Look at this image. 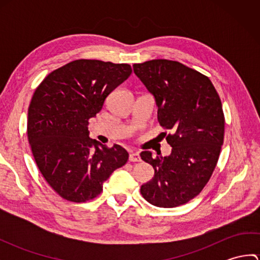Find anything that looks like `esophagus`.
I'll use <instances>...</instances> for the list:
<instances>
[{
    "label": "esophagus",
    "mask_w": 260,
    "mask_h": 260,
    "mask_svg": "<svg viewBox=\"0 0 260 260\" xmlns=\"http://www.w3.org/2000/svg\"><path fill=\"white\" fill-rule=\"evenodd\" d=\"M128 159L131 162H140L141 161V156L139 152H131Z\"/></svg>",
    "instance_id": "34e87169"
}]
</instances>
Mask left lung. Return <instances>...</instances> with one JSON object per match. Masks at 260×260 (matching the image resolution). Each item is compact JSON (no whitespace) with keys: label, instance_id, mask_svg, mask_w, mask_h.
Instances as JSON below:
<instances>
[{"label":"left lung","instance_id":"8db88e82","mask_svg":"<svg viewBox=\"0 0 260 260\" xmlns=\"http://www.w3.org/2000/svg\"><path fill=\"white\" fill-rule=\"evenodd\" d=\"M133 69L155 99L159 124L172 132L170 155L141 153L154 169L141 193L155 207L181 206L202 191L217 165L224 134L221 101L208 77L178 61L155 59Z\"/></svg>","mask_w":260,"mask_h":260}]
</instances>
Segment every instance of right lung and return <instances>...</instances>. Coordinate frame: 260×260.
<instances>
[{
  "mask_svg": "<svg viewBox=\"0 0 260 260\" xmlns=\"http://www.w3.org/2000/svg\"><path fill=\"white\" fill-rule=\"evenodd\" d=\"M132 74L127 63L75 60L49 74L27 110V139L41 174L60 197L86 202L103 191L127 162L120 145L107 148L89 137L88 119Z\"/></svg>",
  "mask_w": 260,
  "mask_h": 260,
  "instance_id": "right-lung-1",
  "label": "right lung"
}]
</instances>
